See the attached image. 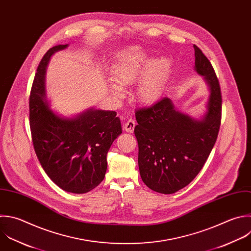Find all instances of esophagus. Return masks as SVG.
<instances>
[{
    "mask_svg": "<svg viewBox=\"0 0 251 251\" xmlns=\"http://www.w3.org/2000/svg\"><path fill=\"white\" fill-rule=\"evenodd\" d=\"M134 126H135V122H134L133 120L129 119V120H127V121L126 122V124H125V126H124V129H125L126 132L131 133V132H133V130H134Z\"/></svg>",
    "mask_w": 251,
    "mask_h": 251,
    "instance_id": "obj_1",
    "label": "esophagus"
}]
</instances>
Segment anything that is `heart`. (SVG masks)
Masks as SVG:
<instances>
[{
    "label": "heart",
    "mask_w": 251,
    "mask_h": 251,
    "mask_svg": "<svg viewBox=\"0 0 251 251\" xmlns=\"http://www.w3.org/2000/svg\"><path fill=\"white\" fill-rule=\"evenodd\" d=\"M136 89L137 99L144 104L157 101L163 92L171 71V63L166 58L151 60L150 54L140 46L122 51L111 68L113 80L107 84L108 91L117 98L124 95L123 85L133 83L143 73Z\"/></svg>",
    "instance_id": "obj_1"
}]
</instances>
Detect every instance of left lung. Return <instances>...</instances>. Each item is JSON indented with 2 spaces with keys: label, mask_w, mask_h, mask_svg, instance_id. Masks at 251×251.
Wrapping results in <instances>:
<instances>
[{
  "label": "left lung",
  "mask_w": 251,
  "mask_h": 251,
  "mask_svg": "<svg viewBox=\"0 0 251 251\" xmlns=\"http://www.w3.org/2000/svg\"><path fill=\"white\" fill-rule=\"evenodd\" d=\"M193 48L195 71L210 89L204 118L196 121L178 112L167 97L135 113L140 176L150 189L159 193H175L193 180L207 161L220 129L219 80L206 56L196 45Z\"/></svg>",
  "instance_id": "obj_1"
}]
</instances>
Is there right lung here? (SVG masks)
<instances>
[{"label":"right lung","instance_id":"obj_1","mask_svg":"<svg viewBox=\"0 0 251 251\" xmlns=\"http://www.w3.org/2000/svg\"><path fill=\"white\" fill-rule=\"evenodd\" d=\"M58 45L42 58L29 97V124L36 156L48 176L63 190L86 193L105 177L107 153L122 133L117 113L88 109L74 118L58 116L46 100L45 73Z\"/></svg>","mask_w":251,"mask_h":251}]
</instances>
